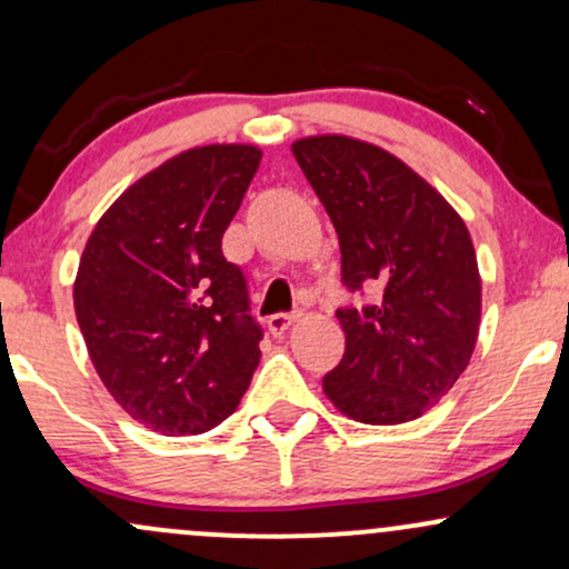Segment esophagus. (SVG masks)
Here are the masks:
<instances>
[{"instance_id": "1", "label": "esophagus", "mask_w": 569, "mask_h": 569, "mask_svg": "<svg viewBox=\"0 0 569 569\" xmlns=\"http://www.w3.org/2000/svg\"><path fill=\"white\" fill-rule=\"evenodd\" d=\"M299 316H302V312H276V316L267 318V329H270L272 337L286 335V331H289L291 326L297 323Z\"/></svg>"}]
</instances>
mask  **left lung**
Here are the masks:
<instances>
[{
	"instance_id": "obj_1",
	"label": "left lung",
	"mask_w": 569,
	"mask_h": 569,
	"mask_svg": "<svg viewBox=\"0 0 569 569\" xmlns=\"http://www.w3.org/2000/svg\"><path fill=\"white\" fill-rule=\"evenodd\" d=\"M342 251V286L369 293L337 310L345 356L323 377L339 411L367 426L417 420L471 361L481 280L468 227L409 166L348 136L293 141Z\"/></svg>"
}]
</instances>
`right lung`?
<instances>
[{
	"label": "right lung",
	"instance_id": "1",
	"mask_svg": "<svg viewBox=\"0 0 569 569\" xmlns=\"http://www.w3.org/2000/svg\"><path fill=\"white\" fill-rule=\"evenodd\" d=\"M262 152L211 143L162 162L103 213L74 280L77 323L114 401L162 436L232 415L259 367L262 326L221 234Z\"/></svg>",
	"mask_w": 569,
	"mask_h": 569
}]
</instances>
